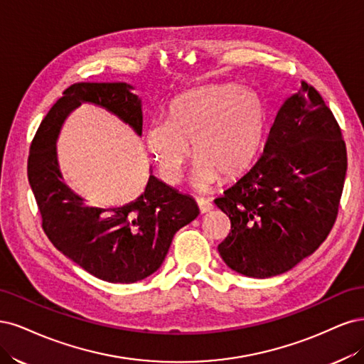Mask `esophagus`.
I'll return each instance as SVG.
<instances>
[{"instance_id":"obj_1","label":"esophagus","mask_w":364,"mask_h":364,"mask_svg":"<svg viewBox=\"0 0 364 364\" xmlns=\"http://www.w3.org/2000/svg\"><path fill=\"white\" fill-rule=\"evenodd\" d=\"M196 204H198L199 212H201V213H207V212H210V210L213 208V204L210 203L208 199H204V198H198L196 199Z\"/></svg>"}]
</instances>
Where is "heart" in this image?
Masks as SVG:
<instances>
[{
	"instance_id": "heart-1",
	"label": "heart",
	"mask_w": 364,
	"mask_h": 364,
	"mask_svg": "<svg viewBox=\"0 0 364 364\" xmlns=\"http://www.w3.org/2000/svg\"><path fill=\"white\" fill-rule=\"evenodd\" d=\"M263 132L264 109L255 93L232 85H210L175 100L168 121L152 124L145 140L169 184L180 183L195 152L192 186L207 191L220 173L234 178L252 165Z\"/></svg>"
}]
</instances>
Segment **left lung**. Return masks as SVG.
<instances>
[{"mask_svg":"<svg viewBox=\"0 0 364 364\" xmlns=\"http://www.w3.org/2000/svg\"><path fill=\"white\" fill-rule=\"evenodd\" d=\"M348 166L333 112L307 81L277 113L263 154L215 199L231 220L218 251L232 271L269 278L290 271L328 237Z\"/></svg>","mask_w":364,"mask_h":364,"instance_id":"obj_1","label":"left lung"}]
</instances>
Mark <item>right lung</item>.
I'll return each instance as SVG.
<instances>
[{"label":"right lung","mask_w":364,"mask_h":364,"mask_svg":"<svg viewBox=\"0 0 364 364\" xmlns=\"http://www.w3.org/2000/svg\"><path fill=\"white\" fill-rule=\"evenodd\" d=\"M130 89L127 83L71 85L41 122L28 156V181L51 243L93 277L125 284L157 271L173 234L199 215L198 205L154 175L130 204L86 205L62 180L55 140L66 116L81 102L101 105L142 134V105Z\"/></svg>","instance_id":"obj_1"}]
</instances>
